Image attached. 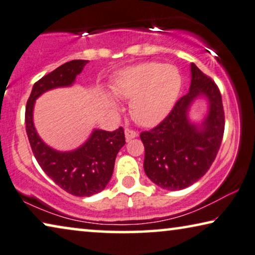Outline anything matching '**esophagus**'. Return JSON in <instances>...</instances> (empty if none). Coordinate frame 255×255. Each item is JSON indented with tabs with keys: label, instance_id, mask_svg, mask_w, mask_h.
<instances>
[{
	"label": "esophagus",
	"instance_id": "34e87169",
	"mask_svg": "<svg viewBox=\"0 0 255 255\" xmlns=\"http://www.w3.org/2000/svg\"><path fill=\"white\" fill-rule=\"evenodd\" d=\"M125 135H126L127 141H130V139H132L134 137H136V136H137V131L132 130V129H130V128H127L126 130H125Z\"/></svg>",
	"mask_w": 255,
	"mask_h": 255
}]
</instances>
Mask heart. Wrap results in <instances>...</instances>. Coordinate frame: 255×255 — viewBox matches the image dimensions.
Segmentation results:
<instances>
[{"mask_svg":"<svg viewBox=\"0 0 255 255\" xmlns=\"http://www.w3.org/2000/svg\"><path fill=\"white\" fill-rule=\"evenodd\" d=\"M181 83L177 67L144 62L120 71L111 88L117 97L132 98L130 113L138 124L155 126L173 109Z\"/></svg>","mask_w":255,"mask_h":255,"instance_id":"obj_1","label":"heart"}]
</instances>
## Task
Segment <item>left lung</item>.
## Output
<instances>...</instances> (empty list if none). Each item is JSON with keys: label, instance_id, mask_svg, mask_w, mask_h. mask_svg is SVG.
Returning <instances> with one entry per match:
<instances>
[{"label": "left lung", "instance_id": "1", "mask_svg": "<svg viewBox=\"0 0 255 255\" xmlns=\"http://www.w3.org/2000/svg\"><path fill=\"white\" fill-rule=\"evenodd\" d=\"M191 71L187 95L175 103L162 123L139 134L145 150V174L167 191L184 189L202 178L216 158L223 139L225 117L220 89L194 63ZM199 95L210 100V112L196 127L188 120L187 112Z\"/></svg>", "mask_w": 255, "mask_h": 255}]
</instances>
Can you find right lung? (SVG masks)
Masks as SVG:
<instances>
[{"mask_svg": "<svg viewBox=\"0 0 255 255\" xmlns=\"http://www.w3.org/2000/svg\"><path fill=\"white\" fill-rule=\"evenodd\" d=\"M88 63L87 60L69 61L41 77L32 88L25 110L26 134L38 164L57 186L75 196H91L106 187L113 174L118 152L126 144L124 128L114 131L96 129L80 148L61 152L41 141L32 117L35 99L41 93L51 89L69 87Z\"/></svg>", "mask_w": 255, "mask_h": 255, "instance_id": "add662e5", "label": "right lung"}]
</instances>
